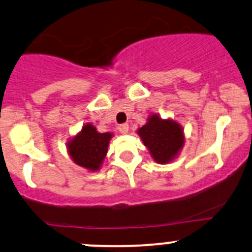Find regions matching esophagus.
<instances>
[{
	"instance_id": "34e87169",
	"label": "esophagus",
	"mask_w": 252,
	"mask_h": 252,
	"mask_svg": "<svg viewBox=\"0 0 252 252\" xmlns=\"http://www.w3.org/2000/svg\"><path fill=\"white\" fill-rule=\"evenodd\" d=\"M118 130H120L121 134H128L129 126L128 124H121V126H118Z\"/></svg>"
}]
</instances>
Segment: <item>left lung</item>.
I'll return each instance as SVG.
<instances>
[{"label":"left lung","mask_w":252,"mask_h":252,"mask_svg":"<svg viewBox=\"0 0 252 252\" xmlns=\"http://www.w3.org/2000/svg\"><path fill=\"white\" fill-rule=\"evenodd\" d=\"M143 145L158 164H167L178 156L184 145L183 128L173 120L149 116L147 123L137 130Z\"/></svg>","instance_id":"1"}]
</instances>
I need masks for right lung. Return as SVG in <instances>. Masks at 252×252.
<instances>
[{
    "label": "right lung",
    "mask_w": 252,
    "mask_h": 252,
    "mask_svg": "<svg viewBox=\"0 0 252 252\" xmlns=\"http://www.w3.org/2000/svg\"><path fill=\"white\" fill-rule=\"evenodd\" d=\"M111 137V132H99L94 126L87 123L67 143L68 153L79 166L90 171H98L106 157Z\"/></svg>",
    "instance_id": "right-lung-1"
}]
</instances>
